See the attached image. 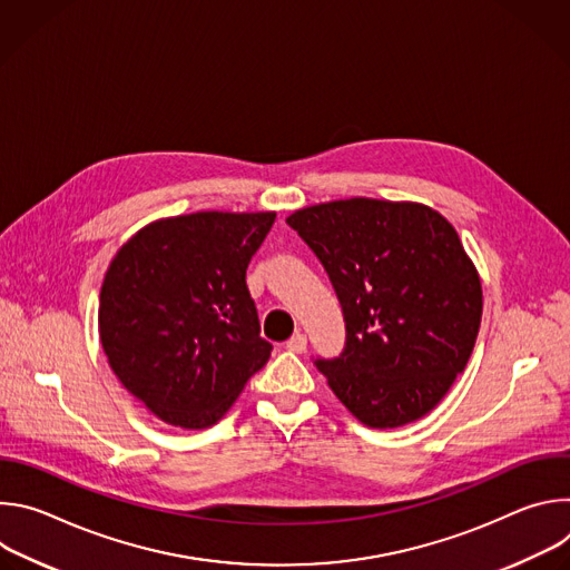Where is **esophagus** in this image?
Instances as JSON below:
<instances>
[{"instance_id": "1", "label": "esophagus", "mask_w": 570, "mask_h": 570, "mask_svg": "<svg viewBox=\"0 0 570 570\" xmlns=\"http://www.w3.org/2000/svg\"><path fill=\"white\" fill-rule=\"evenodd\" d=\"M286 350L293 352V354H302V352L306 350V336H304L302 332L293 334V336L288 338V343H286Z\"/></svg>"}]
</instances>
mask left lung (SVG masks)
<instances>
[{"label": "left lung", "instance_id": "obj_1", "mask_svg": "<svg viewBox=\"0 0 570 570\" xmlns=\"http://www.w3.org/2000/svg\"><path fill=\"white\" fill-rule=\"evenodd\" d=\"M286 223L327 271L347 343L315 367L370 429L417 422L444 399L473 352L482 286L455 227L422 203L347 198Z\"/></svg>", "mask_w": 570, "mask_h": 570}]
</instances>
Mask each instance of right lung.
I'll return each instance as SVG.
<instances>
[{"label":"right lung","instance_id":"right-lung-1","mask_svg":"<svg viewBox=\"0 0 570 570\" xmlns=\"http://www.w3.org/2000/svg\"><path fill=\"white\" fill-rule=\"evenodd\" d=\"M275 212H196L144 225L117 250L99 297V336L119 383L165 424L207 429L273 345L246 271Z\"/></svg>","mask_w":570,"mask_h":570}]
</instances>
